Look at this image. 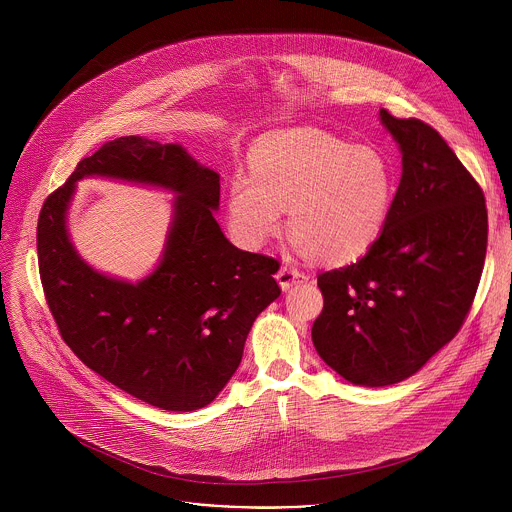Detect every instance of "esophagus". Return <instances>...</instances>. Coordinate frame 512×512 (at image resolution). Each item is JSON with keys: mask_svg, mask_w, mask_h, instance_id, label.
<instances>
[{"mask_svg": "<svg viewBox=\"0 0 512 512\" xmlns=\"http://www.w3.org/2000/svg\"><path fill=\"white\" fill-rule=\"evenodd\" d=\"M277 283L281 285V289L283 291H287L291 285H296V283H302V281H306L308 277L300 271V269H296V267H289V265H283L279 271H277Z\"/></svg>", "mask_w": 512, "mask_h": 512, "instance_id": "1", "label": "esophagus"}]
</instances>
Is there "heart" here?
<instances>
[{"label": "heart", "mask_w": 512, "mask_h": 512, "mask_svg": "<svg viewBox=\"0 0 512 512\" xmlns=\"http://www.w3.org/2000/svg\"><path fill=\"white\" fill-rule=\"evenodd\" d=\"M395 178L387 158L322 129L298 127L265 135L251 154V176L229 184V225L245 247L281 229L283 208L294 247L326 265H344L381 237Z\"/></svg>", "instance_id": "heart-1"}]
</instances>
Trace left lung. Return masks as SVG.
Returning a JSON list of instances; mask_svg holds the SVG:
<instances>
[{
  "label": "left lung",
  "mask_w": 512,
  "mask_h": 512,
  "mask_svg": "<svg viewBox=\"0 0 512 512\" xmlns=\"http://www.w3.org/2000/svg\"><path fill=\"white\" fill-rule=\"evenodd\" d=\"M379 119L401 152L387 225L356 263L318 275L320 358L358 387L415 375L460 330L482 275L484 194L450 145L419 119Z\"/></svg>",
  "instance_id": "obj_1"
}]
</instances>
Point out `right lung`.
I'll use <instances>...</instances> for the list:
<instances>
[{"mask_svg": "<svg viewBox=\"0 0 512 512\" xmlns=\"http://www.w3.org/2000/svg\"><path fill=\"white\" fill-rule=\"evenodd\" d=\"M107 177L175 194L157 267L137 282L107 276L71 245L76 184ZM221 174L180 143L107 141L42 206L38 263L64 342L91 371L166 411H196L239 369L255 318L279 298L277 261L237 249L218 227Z\"/></svg>", "mask_w": 512, "mask_h": 512, "instance_id": "1", "label": "right lung"}]
</instances>
